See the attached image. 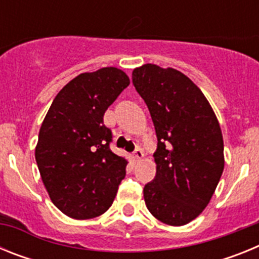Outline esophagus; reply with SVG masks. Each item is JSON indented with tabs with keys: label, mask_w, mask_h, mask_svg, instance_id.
Returning a JSON list of instances; mask_svg holds the SVG:
<instances>
[{
	"label": "esophagus",
	"mask_w": 259,
	"mask_h": 259,
	"mask_svg": "<svg viewBox=\"0 0 259 259\" xmlns=\"http://www.w3.org/2000/svg\"><path fill=\"white\" fill-rule=\"evenodd\" d=\"M132 155H134V158L135 159H140V158H143V155H144V153H143V149H141V148H136V149L134 150V153H132Z\"/></svg>",
	"instance_id": "1"
}]
</instances>
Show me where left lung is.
<instances>
[{
  "label": "left lung",
  "instance_id": "1",
  "mask_svg": "<svg viewBox=\"0 0 259 259\" xmlns=\"http://www.w3.org/2000/svg\"><path fill=\"white\" fill-rule=\"evenodd\" d=\"M132 83L157 135L155 178L144 187L146 207L170 226L189 223L214 194L224 168L218 119L196 84L175 68L144 65Z\"/></svg>",
  "mask_w": 259,
  "mask_h": 259
}]
</instances>
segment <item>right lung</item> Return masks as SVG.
<instances>
[{
    "mask_svg": "<svg viewBox=\"0 0 259 259\" xmlns=\"http://www.w3.org/2000/svg\"><path fill=\"white\" fill-rule=\"evenodd\" d=\"M130 85L122 70L80 74L50 105L38 134L36 162L53 203L74 219L104 214L125 176L127 161L110 149L104 114Z\"/></svg>",
    "mask_w": 259,
    "mask_h": 259,
    "instance_id": "add662e5",
    "label": "right lung"
}]
</instances>
